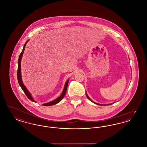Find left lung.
<instances>
[{"label": "left lung", "instance_id": "obj_1", "mask_svg": "<svg viewBox=\"0 0 147 147\" xmlns=\"http://www.w3.org/2000/svg\"><path fill=\"white\" fill-rule=\"evenodd\" d=\"M86 96H87V98H88V99L89 100H90L91 102H92L93 103H94V104H96V105H102V104H98V103H96V102H94V101H92V100H91V99L89 98V97L88 96V94H86ZM111 105V104H108V105Z\"/></svg>", "mask_w": 147, "mask_h": 147}]
</instances>
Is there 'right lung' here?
<instances>
[{"label": "right lung", "mask_w": 147, "mask_h": 147, "mask_svg": "<svg viewBox=\"0 0 147 147\" xmlns=\"http://www.w3.org/2000/svg\"><path fill=\"white\" fill-rule=\"evenodd\" d=\"M28 41H27L26 43H25L24 46V48L22 49V51L21 52L20 56H19V59H18V72H17V78H18V82H19V84L20 85V87L22 89V90H23V91L24 92V93L26 94V95L27 96V97L29 98L30 100H31L33 102H36L35 100H34L33 98L32 97L31 94L29 92V91L28 90V89H26V88L25 87V86L23 84V82H22V79H21V58L22 57L23 55V53H24V50L25 49V46L27 43V42H28ZM68 82H69V80H68L65 84L64 85V89H63V92L62 93V94L58 97V98H57L55 100H54L53 101H52L51 102H47V103H46V104H43V106H52V105H56L57 103L59 102L63 98L65 95V93H66V91H67V86H68Z\"/></svg>", "instance_id": "right-lung-1"}]
</instances>
